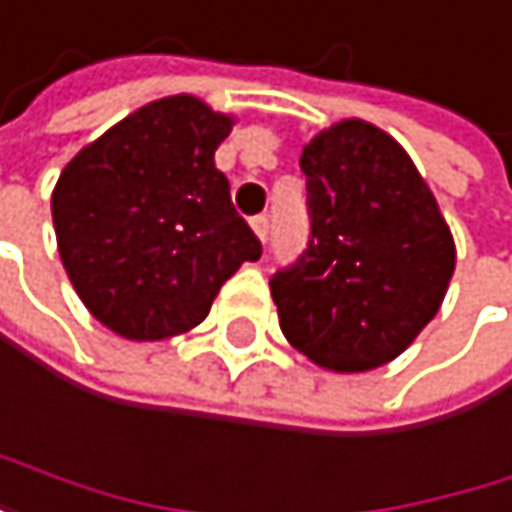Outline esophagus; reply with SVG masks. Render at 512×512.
I'll return each mask as SVG.
<instances>
[{"label": "esophagus", "mask_w": 512, "mask_h": 512, "mask_svg": "<svg viewBox=\"0 0 512 512\" xmlns=\"http://www.w3.org/2000/svg\"><path fill=\"white\" fill-rule=\"evenodd\" d=\"M250 226H253L256 238L265 244V238H268V217H253V220H250Z\"/></svg>", "instance_id": "34e87169"}]
</instances>
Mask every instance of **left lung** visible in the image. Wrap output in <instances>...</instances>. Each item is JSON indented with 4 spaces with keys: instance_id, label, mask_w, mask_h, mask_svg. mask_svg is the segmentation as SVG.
I'll list each match as a JSON object with an SVG mask.
<instances>
[{
    "instance_id": "8db88e82",
    "label": "left lung",
    "mask_w": 512,
    "mask_h": 512,
    "mask_svg": "<svg viewBox=\"0 0 512 512\" xmlns=\"http://www.w3.org/2000/svg\"><path fill=\"white\" fill-rule=\"evenodd\" d=\"M298 165L310 244L271 280L280 329L319 368L374 371L440 310L456 271L450 223L407 150L368 120L316 132Z\"/></svg>"
}]
</instances>
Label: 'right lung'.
<instances>
[{
    "mask_svg": "<svg viewBox=\"0 0 512 512\" xmlns=\"http://www.w3.org/2000/svg\"><path fill=\"white\" fill-rule=\"evenodd\" d=\"M235 114L177 93L141 105L59 171L56 247L78 298L126 341L196 329L220 286L262 256L214 165Z\"/></svg>",
    "mask_w": 512,
    "mask_h": 512,
    "instance_id": "obj_1",
    "label": "right lung"
}]
</instances>
